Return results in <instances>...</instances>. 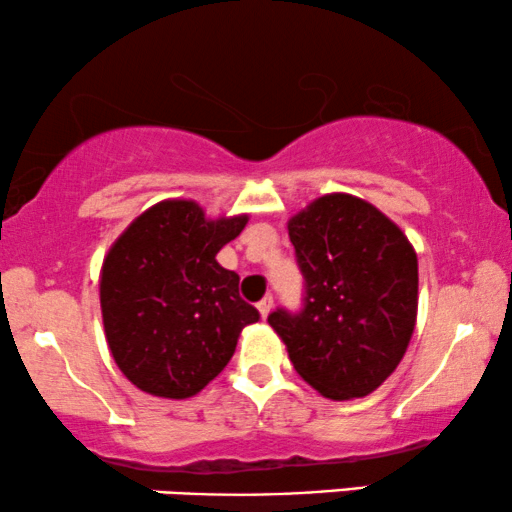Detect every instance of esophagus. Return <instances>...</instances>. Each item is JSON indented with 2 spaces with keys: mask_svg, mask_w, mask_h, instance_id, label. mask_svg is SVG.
I'll return each instance as SVG.
<instances>
[{
  "mask_svg": "<svg viewBox=\"0 0 512 512\" xmlns=\"http://www.w3.org/2000/svg\"><path fill=\"white\" fill-rule=\"evenodd\" d=\"M256 308H258V313H261V317L265 320V317H268L270 310H272V296H265L263 301H258Z\"/></svg>",
  "mask_w": 512,
  "mask_h": 512,
  "instance_id": "obj_1",
  "label": "esophagus"
}]
</instances>
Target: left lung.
<instances>
[{"label": "left lung", "mask_w": 512, "mask_h": 512, "mask_svg": "<svg viewBox=\"0 0 512 512\" xmlns=\"http://www.w3.org/2000/svg\"><path fill=\"white\" fill-rule=\"evenodd\" d=\"M287 228L305 298L301 313H270V327L320 395L341 402L374 393L414 334V247L374 204L345 192L317 197Z\"/></svg>", "instance_id": "left-lung-1"}]
</instances>
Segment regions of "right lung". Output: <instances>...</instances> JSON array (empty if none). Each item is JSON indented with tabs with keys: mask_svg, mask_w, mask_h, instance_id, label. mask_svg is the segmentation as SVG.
<instances>
[{
	"mask_svg": "<svg viewBox=\"0 0 512 512\" xmlns=\"http://www.w3.org/2000/svg\"><path fill=\"white\" fill-rule=\"evenodd\" d=\"M249 216L211 218L192 199H164L112 244L101 268L108 348L143 393L197 395L221 374L258 310L240 296V275L216 254Z\"/></svg>",
	"mask_w": 512,
	"mask_h": 512,
	"instance_id": "1",
	"label": "right lung"
}]
</instances>
